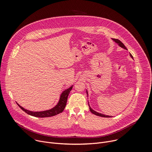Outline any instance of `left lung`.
Wrapping results in <instances>:
<instances>
[{"label": "left lung", "mask_w": 152, "mask_h": 152, "mask_svg": "<svg viewBox=\"0 0 152 152\" xmlns=\"http://www.w3.org/2000/svg\"><path fill=\"white\" fill-rule=\"evenodd\" d=\"M115 42H116L117 44H118V45L121 47H122V48H124V49H126L127 50V48L126 47V46L124 45V44L122 42H121V41L119 40H118V39H112ZM130 56L133 58V56H132V55L130 54ZM88 105H89V104H88ZM89 108H90V112L93 113V114H94V115H96V116H101V117H105V118H108V117H112V116H107V115H103V114H101V113H98V112H95V111H94V110H93V109H91V108L90 107V105H89Z\"/></svg>", "instance_id": "left-lung-1"}]
</instances>
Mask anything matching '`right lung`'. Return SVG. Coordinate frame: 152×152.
Segmentation results:
<instances>
[{
  "label": "right lung",
  "instance_id": "add662e5",
  "mask_svg": "<svg viewBox=\"0 0 152 152\" xmlns=\"http://www.w3.org/2000/svg\"><path fill=\"white\" fill-rule=\"evenodd\" d=\"M72 88H73V86H71L70 88L65 90L64 91H63V93L61 95L60 99H59L58 104L54 108H53L50 110H46V111L36 112H31V111H29V110H27L25 109L24 108L22 107L18 103H17V104L23 110V112H25V113H26L27 114H28L31 116L38 117V118H45V117L53 116L56 115L59 113H62L64 111V110L66 104V101H67L68 94H69V93H70V91L72 90Z\"/></svg>",
  "mask_w": 152,
  "mask_h": 152
}]
</instances>
